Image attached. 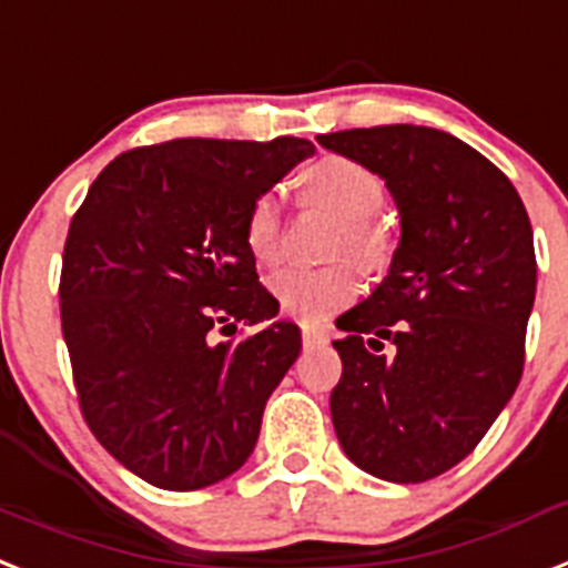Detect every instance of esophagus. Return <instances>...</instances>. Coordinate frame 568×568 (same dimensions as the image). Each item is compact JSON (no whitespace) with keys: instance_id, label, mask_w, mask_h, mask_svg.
<instances>
[{"instance_id":"1","label":"esophagus","mask_w":568,"mask_h":568,"mask_svg":"<svg viewBox=\"0 0 568 568\" xmlns=\"http://www.w3.org/2000/svg\"><path fill=\"white\" fill-rule=\"evenodd\" d=\"M302 342H304V347H316V344H327V342H331V333L322 331V327H304V331H302Z\"/></svg>"}]
</instances>
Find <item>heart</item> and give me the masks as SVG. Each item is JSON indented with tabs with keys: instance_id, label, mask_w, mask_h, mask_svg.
<instances>
[{
	"instance_id": "obj_1",
	"label": "heart",
	"mask_w": 568,
	"mask_h": 568,
	"mask_svg": "<svg viewBox=\"0 0 568 568\" xmlns=\"http://www.w3.org/2000/svg\"><path fill=\"white\" fill-rule=\"evenodd\" d=\"M304 197L322 203L342 226L336 252H351L367 266H382L390 258V232L376 212L385 206L387 189L379 174L344 154H324L302 174ZM244 241L258 264H275L284 250V206L275 192L252 197L244 215ZM273 293L287 316L304 324L331 318L358 295V273L351 261L324 266H287L273 278Z\"/></svg>"
}]
</instances>
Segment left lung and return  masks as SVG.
<instances>
[{
  "label": "left lung",
  "mask_w": 568,
  "mask_h": 568,
  "mask_svg": "<svg viewBox=\"0 0 568 568\" xmlns=\"http://www.w3.org/2000/svg\"><path fill=\"white\" fill-rule=\"evenodd\" d=\"M316 140L382 174L402 215L387 278L336 322L333 428L362 471L425 483L477 448L520 385L537 284L526 206L491 160L436 129Z\"/></svg>",
  "instance_id": "left-lung-1"
}]
</instances>
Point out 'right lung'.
Segmentation results:
<instances>
[{
  "label": "right lung",
  "mask_w": 568,
  "mask_h": 568,
  "mask_svg": "<svg viewBox=\"0 0 568 568\" xmlns=\"http://www.w3.org/2000/svg\"><path fill=\"white\" fill-rule=\"evenodd\" d=\"M307 154L302 138L138 145L71 217L60 318L77 402L97 443L152 486L195 491L237 471L298 358V327L266 324L278 302L255 273L244 215ZM237 321L262 327L209 344Z\"/></svg>",
  "instance_id": "add662e5"
}]
</instances>
